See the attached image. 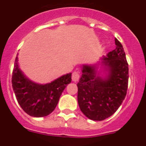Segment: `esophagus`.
Returning a JSON list of instances; mask_svg holds the SVG:
<instances>
[{"mask_svg": "<svg viewBox=\"0 0 146 146\" xmlns=\"http://www.w3.org/2000/svg\"><path fill=\"white\" fill-rule=\"evenodd\" d=\"M79 78H80V74H79L78 72H73V74H72V80L74 82H76L78 81Z\"/></svg>", "mask_w": 146, "mask_h": 146, "instance_id": "obj_1", "label": "esophagus"}]
</instances>
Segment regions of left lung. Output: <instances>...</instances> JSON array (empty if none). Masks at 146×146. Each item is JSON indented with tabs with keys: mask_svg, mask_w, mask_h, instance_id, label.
<instances>
[{
	"mask_svg": "<svg viewBox=\"0 0 146 146\" xmlns=\"http://www.w3.org/2000/svg\"><path fill=\"white\" fill-rule=\"evenodd\" d=\"M95 64H82L78 82V102L88 119L102 121L111 117L126 97L129 68L121 44ZM99 70H98V69Z\"/></svg>",
	"mask_w": 146,
	"mask_h": 146,
	"instance_id": "1",
	"label": "left lung"
}]
</instances>
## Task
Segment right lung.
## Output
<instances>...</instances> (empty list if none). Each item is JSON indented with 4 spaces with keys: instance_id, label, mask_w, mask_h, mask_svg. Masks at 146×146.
<instances>
[{
    "instance_id": "right-lung-1",
    "label": "right lung",
    "mask_w": 146,
    "mask_h": 146,
    "mask_svg": "<svg viewBox=\"0 0 146 146\" xmlns=\"http://www.w3.org/2000/svg\"><path fill=\"white\" fill-rule=\"evenodd\" d=\"M17 55L12 76L16 99L21 108L31 117H46L56 108L63 91L71 82L72 73L63 75L48 83H37L28 78L22 71Z\"/></svg>"
}]
</instances>
